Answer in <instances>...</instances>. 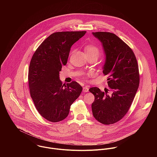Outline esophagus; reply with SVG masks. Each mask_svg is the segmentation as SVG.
Returning <instances> with one entry per match:
<instances>
[{
  "label": "esophagus",
  "mask_w": 157,
  "mask_h": 157,
  "mask_svg": "<svg viewBox=\"0 0 157 157\" xmlns=\"http://www.w3.org/2000/svg\"><path fill=\"white\" fill-rule=\"evenodd\" d=\"M83 92H88L89 91V86H86L85 87H83Z\"/></svg>",
  "instance_id": "34e87169"
}]
</instances>
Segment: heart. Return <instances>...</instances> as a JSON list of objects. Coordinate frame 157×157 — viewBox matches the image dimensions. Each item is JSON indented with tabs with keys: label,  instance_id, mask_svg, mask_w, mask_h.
I'll list each match as a JSON object with an SVG mask.
<instances>
[{
	"label": "heart",
	"instance_id": "b5f03b06",
	"mask_svg": "<svg viewBox=\"0 0 157 157\" xmlns=\"http://www.w3.org/2000/svg\"><path fill=\"white\" fill-rule=\"evenodd\" d=\"M86 51L87 52L88 54L95 53L98 56L100 53V49L94 45H88L86 47Z\"/></svg>",
	"mask_w": 157,
	"mask_h": 157
}]
</instances>
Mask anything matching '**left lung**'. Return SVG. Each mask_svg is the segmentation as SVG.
<instances>
[{
    "instance_id": "obj_1",
    "label": "left lung",
    "mask_w": 157,
    "mask_h": 157,
    "mask_svg": "<svg viewBox=\"0 0 157 157\" xmlns=\"http://www.w3.org/2000/svg\"><path fill=\"white\" fill-rule=\"evenodd\" d=\"M92 35L103 48V72L109 75L108 84L112 93L109 95L97 87L90 88L89 90L95 97L92 111L98 121L111 124L126 115L134 99L140 82L138 66L132 50L117 36L108 32Z\"/></svg>"
}]
</instances>
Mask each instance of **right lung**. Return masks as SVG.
Wrapping results in <instances>:
<instances>
[{
	"label": "right lung",
	"instance_id": "obj_1",
	"mask_svg": "<svg viewBox=\"0 0 157 157\" xmlns=\"http://www.w3.org/2000/svg\"><path fill=\"white\" fill-rule=\"evenodd\" d=\"M86 33H54L41 44L32 57L28 71L31 97L38 112L51 122L64 120L71 105L82 91L76 82L63 87L59 72L67 63L71 46Z\"/></svg>",
	"mask_w": 157,
	"mask_h": 157
}]
</instances>
